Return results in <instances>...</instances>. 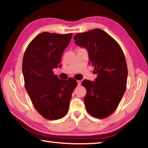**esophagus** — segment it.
<instances>
[{
  "label": "esophagus",
  "mask_w": 148,
  "mask_h": 148,
  "mask_svg": "<svg viewBox=\"0 0 148 148\" xmlns=\"http://www.w3.org/2000/svg\"><path fill=\"white\" fill-rule=\"evenodd\" d=\"M77 85H78V86H80V85H81L82 82L80 81V80H77Z\"/></svg>",
  "instance_id": "34e87169"
}]
</instances>
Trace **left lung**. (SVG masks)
Wrapping results in <instances>:
<instances>
[{"label":"left lung","instance_id":"1","mask_svg":"<svg viewBox=\"0 0 148 148\" xmlns=\"http://www.w3.org/2000/svg\"><path fill=\"white\" fill-rule=\"evenodd\" d=\"M75 44L87 49L89 63L97 74L95 82L85 79L86 110L91 116L104 119L116 110L127 87L126 59L119 44L106 32L95 29L76 34Z\"/></svg>","mask_w":148,"mask_h":148}]
</instances>
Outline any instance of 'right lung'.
<instances>
[{"mask_svg": "<svg viewBox=\"0 0 148 148\" xmlns=\"http://www.w3.org/2000/svg\"><path fill=\"white\" fill-rule=\"evenodd\" d=\"M72 34L44 32L30 42L25 51L22 71L25 87L36 111L44 118L57 120L68 113L76 80L60 79L53 70L61 62Z\"/></svg>", "mask_w": 148, "mask_h": 148, "instance_id": "right-lung-1", "label": "right lung"}]
</instances>
